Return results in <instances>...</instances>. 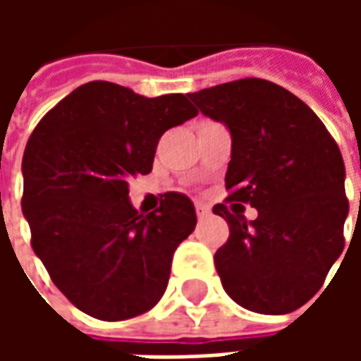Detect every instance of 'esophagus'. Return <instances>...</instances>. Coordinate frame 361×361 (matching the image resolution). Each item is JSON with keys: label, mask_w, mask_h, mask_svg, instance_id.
I'll return each instance as SVG.
<instances>
[{"label": "esophagus", "mask_w": 361, "mask_h": 361, "mask_svg": "<svg viewBox=\"0 0 361 361\" xmlns=\"http://www.w3.org/2000/svg\"><path fill=\"white\" fill-rule=\"evenodd\" d=\"M195 212H197V216H199V219H204V216H209V214H211V209H209L207 204L197 203L195 204Z\"/></svg>", "instance_id": "1"}]
</instances>
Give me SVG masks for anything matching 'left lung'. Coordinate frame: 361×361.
Masks as SVG:
<instances>
[{
  "instance_id": "8db88e82",
  "label": "left lung",
  "mask_w": 361,
  "mask_h": 361,
  "mask_svg": "<svg viewBox=\"0 0 361 361\" xmlns=\"http://www.w3.org/2000/svg\"><path fill=\"white\" fill-rule=\"evenodd\" d=\"M189 98L232 133L230 195L212 207L230 226L214 253L222 286L245 310L295 311L317 294L344 250L341 149L307 104L265 79L224 82ZM243 204L258 209L257 219L245 220Z\"/></svg>"
}]
</instances>
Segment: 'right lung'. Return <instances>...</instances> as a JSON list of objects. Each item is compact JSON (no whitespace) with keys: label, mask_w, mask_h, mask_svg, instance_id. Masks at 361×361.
Listing matches in <instances>:
<instances>
[{"label":"right lung","mask_w":361,"mask_h":361,"mask_svg":"<svg viewBox=\"0 0 361 361\" xmlns=\"http://www.w3.org/2000/svg\"><path fill=\"white\" fill-rule=\"evenodd\" d=\"M199 111L185 94H135L116 82L81 85L51 108L23 157L30 243L75 307L102 321L152 310L173 251L195 230V207L166 193L157 211L129 203V183L152 170L160 137Z\"/></svg>","instance_id":"1"}]
</instances>
